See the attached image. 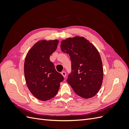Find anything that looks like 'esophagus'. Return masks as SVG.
I'll return each instance as SVG.
<instances>
[{
    "label": "esophagus",
    "mask_w": 129,
    "mask_h": 129,
    "mask_svg": "<svg viewBox=\"0 0 129 129\" xmlns=\"http://www.w3.org/2000/svg\"><path fill=\"white\" fill-rule=\"evenodd\" d=\"M61 74L62 75V76H63L64 77H66V73L65 72H62V73H61Z\"/></svg>",
    "instance_id": "obj_1"
}]
</instances>
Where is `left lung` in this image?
<instances>
[{
	"label": "left lung",
	"instance_id": "obj_1",
	"mask_svg": "<svg viewBox=\"0 0 129 129\" xmlns=\"http://www.w3.org/2000/svg\"><path fill=\"white\" fill-rule=\"evenodd\" d=\"M61 49L72 62V72L67 82L77 95L89 99L99 92L102 84L103 69L99 52L84 37L69 38L61 42Z\"/></svg>",
	"mask_w": 129,
	"mask_h": 129
}]
</instances>
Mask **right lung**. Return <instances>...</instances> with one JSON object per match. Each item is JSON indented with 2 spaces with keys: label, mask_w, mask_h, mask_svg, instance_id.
<instances>
[{
  "label": "right lung",
  "mask_w": 129,
  "mask_h": 129,
  "mask_svg": "<svg viewBox=\"0 0 129 129\" xmlns=\"http://www.w3.org/2000/svg\"><path fill=\"white\" fill-rule=\"evenodd\" d=\"M58 43L57 40L38 41L30 49L25 58L24 74L27 87L34 97L41 101H47L55 96L60 82L64 80L49 60Z\"/></svg>",
  "instance_id": "1"
}]
</instances>
